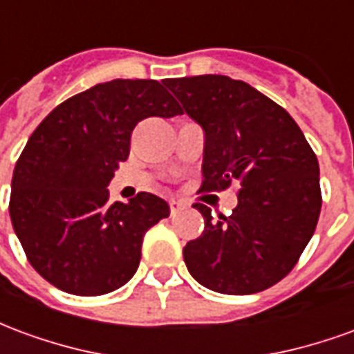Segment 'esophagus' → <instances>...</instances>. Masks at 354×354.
<instances>
[{"label":"esophagus","instance_id":"34e87169","mask_svg":"<svg viewBox=\"0 0 354 354\" xmlns=\"http://www.w3.org/2000/svg\"><path fill=\"white\" fill-rule=\"evenodd\" d=\"M170 205V214L174 216V214H178V212H180V210H184V208H187V205H185L184 201H170L169 203Z\"/></svg>","mask_w":354,"mask_h":354}]
</instances>
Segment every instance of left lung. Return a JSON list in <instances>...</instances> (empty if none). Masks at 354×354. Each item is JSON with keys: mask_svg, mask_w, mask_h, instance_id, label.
I'll use <instances>...</instances> for the list:
<instances>
[{"mask_svg": "<svg viewBox=\"0 0 354 354\" xmlns=\"http://www.w3.org/2000/svg\"><path fill=\"white\" fill-rule=\"evenodd\" d=\"M165 85L205 132L203 187L239 189L231 216L184 246L187 271L220 294H256L296 266L319 222V161L290 113L245 81L227 75L167 80Z\"/></svg>", "mask_w": 354, "mask_h": 354, "instance_id": "1", "label": "left lung"}]
</instances>
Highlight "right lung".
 <instances>
[{
	"instance_id": "right-lung-1",
	"label": "right lung",
	"mask_w": 354,
	"mask_h": 354,
	"mask_svg": "<svg viewBox=\"0 0 354 354\" xmlns=\"http://www.w3.org/2000/svg\"><path fill=\"white\" fill-rule=\"evenodd\" d=\"M182 109L155 80H113L75 94L43 119L11 182L12 230L53 286L102 296L136 273L149 227L170 208L151 193L109 203L108 185L131 153L134 127Z\"/></svg>"
}]
</instances>
